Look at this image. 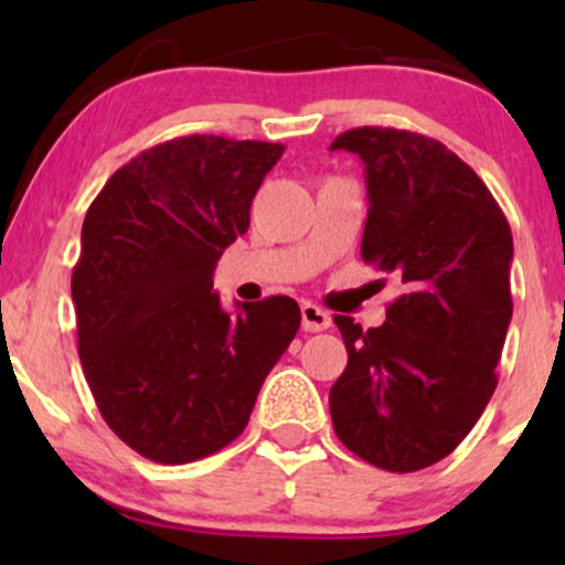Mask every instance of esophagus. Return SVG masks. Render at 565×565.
I'll return each instance as SVG.
<instances>
[{
	"label": "esophagus",
	"instance_id": "1",
	"mask_svg": "<svg viewBox=\"0 0 565 565\" xmlns=\"http://www.w3.org/2000/svg\"><path fill=\"white\" fill-rule=\"evenodd\" d=\"M302 313V329L305 332H323V329L332 327V316L327 310H321L319 305L313 302H305L300 308Z\"/></svg>",
	"mask_w": 565,
	"mask_h": 565
}]
</instances>
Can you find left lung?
<instances>
[{"instance_id": "8db88e82", "label": "left lung", "mask_w": 565, "mask_h": 565, "mask_svg": "<svg viewBox=\"0 0 565 565\" xmlns=\"http://www.w3.org/2000/svg\"><path fill=\"white\" fill-rule=\"evenodd\" d=\"M337 148L364 161L361 255L404 291L377 329L334 316L348 366L329 391L332 425L369 465L423 470L462 444L494 395L512 319V233L483 180L444 142L359 127Z\"/></svg>"}]
</instances>
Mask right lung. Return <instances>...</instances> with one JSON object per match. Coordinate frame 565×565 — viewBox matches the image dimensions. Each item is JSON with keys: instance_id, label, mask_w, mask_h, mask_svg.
I'll return each instance as SVG.
<instances>
[{"instance_id": "right-lung-1", "label": "right lung", "mask_w": 565, "mask_h": 565, "mask_svg": "<svg viewBox=\"0 0 565 565\" xmlns=\"http://www.w3.org/2000/svg\"><path fill=\"white\" fill-rule=\"evenodd\" d=\"M284 146L191 135L148 148L89 204L71 276L79 359L103 419L159 465L242 436L265 377L300 329V305L212 289L217 260Z\"/></svg>"}]
</instances>
